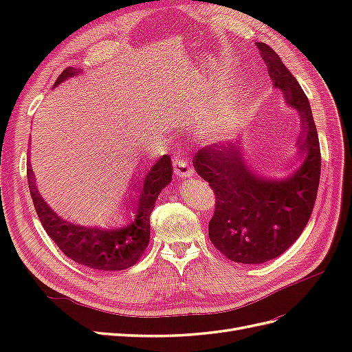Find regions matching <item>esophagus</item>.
<instances>
[{
  "mask_svg": "<svg viewBox=\"0 0 352 352\" xmlns=\"http://www.w3.org/2000/svg\"><path fill=\"white\" fill-rule=\"evenodd\" d=\"M173 167H175L176 176H179V177H189L190 175H192V167L188 164V162L182 155L176 157V162L173 163Z\"/></svg>",
  "mask_w": 352,
  "mask_h": 352,
  "instance_id": "1",
  "label": "esophagus"
}]
</instances>
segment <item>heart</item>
I'll use <instances>...</instances> for the list:
<instances>
[{
	"label": "heart",
	"instance_id": "1",
	"mask_svg": "<svg viewBox=\"0 0 352 352\" xmlns=\"http://www.w3.org/2000/svg\"><path fill=\"white\" fill-rule=\"evenodd\" d=\"M208 131H210L212 135L221 133V122H212L211 126L208 127Z\"/></svg>",
	"mask_w": 352,
	"mask_h": 352
}]
</instances>
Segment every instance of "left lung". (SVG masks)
Wrapping results in <instances>:
<instances>
[{
	"label": "left lung",
	"instance_id": "obj_1",
	"mask_svg": "<svg viewBox=\"0 0 352 352\" xmlns=\"http://www.w3.org/2000/svg\"><path fill=\"white\" fill-rule=\"evenodd\" d=\"M274 87L300 113L307 153L302 166L285 180L257 177L245 166L241 145L204 146L194 155L197 173L216 197L208 236L225 257L243 264H261L282 255L301 235L310 219L320 182V144L307 95L276 51L257 44Z\"/></svg>",
	"mask_w": 352,
	"mask_h": 352
}]
</instances>
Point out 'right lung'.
<instances>
[{"mask_svg": "<svg viewBox=\"0 0 352 352\" xmlns=\"http://www.w3.org/2000/svg\"><path fill=\"white\" fill-rule=\"evenodd\" d=\"M79 72V69L74 67L65 69L57 78L54 87ZM172 160L168 154H164L148 175L135 185L138 188V199L132 201L135 220L123 229L102 230L78 226L60 219L39 195L30 166L28 167L32 201L48 236L70 260L85 267L102 272L124 270L140 261L150 242V217L155 199L172 180Z\"/></svg>", "mask_w": 352, "mask_h": 352, "instance_id": "1", "label": "right lung"}]
</instances>
